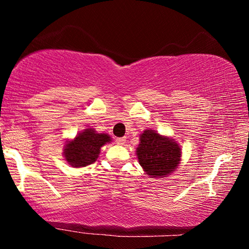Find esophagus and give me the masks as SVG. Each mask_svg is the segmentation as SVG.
<instances>
[{
  "mask_svg": "<svg viewBox=\"0 0 249 249\" xmlns=\"http://www.w3.org/2000/svg\"><path fill=\"white\" fill-rule=\"evenodd\" d=\"M115 142H116V144H117V145H124V144H125V142H126V138H125V137L116 138Z\"/></svg>",
  "mask_w": 249,
  "mask_h": 249,
  "instance_id": "esophagus-1",
  "label": "esophagus"
}]
</instances>
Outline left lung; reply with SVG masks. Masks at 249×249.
<instances>
[{
    "mask_svg": "<svg viewBox=\"0 0 249 249\" xmlns=\"http://www.w3.org/2000/svg\"><path fill=\"white\" fill-rule=\"evenodd\" d=\"M181 148L175 141L161 136L153 129H146L141 135V144L137 148L140 165L147 175L163 178L178 166Z\"/></svg>",
    "mask_w": 249,
    "mask_h": 249,
    "instance_id": "8db88e82",
    "label": "left lung"
}]
</instances>
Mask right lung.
I'll use <instances>...</instances> for the list:
<instances>
[{
  "instance_id": "1",
  "label": "right lung",
  "mask_w": 249,
  "mask_h": 249,
  "mask_svg": "<svg viewBox=\"0 0 249 249\" xmlns=\"http://www.w3.org/2000/svg\"><path fill=\"white\" fill-rule=\"evenodd\" d=\"M108 142H111L108 135L87 128L73 141L67 142L64 150L65 158L69 165L77 168L91 165L98 159L101 147Z\"/></svg>"
}]
</instances>
